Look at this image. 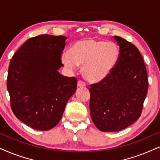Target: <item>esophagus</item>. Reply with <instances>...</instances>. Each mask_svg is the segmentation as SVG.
<instances>
[{
    "mask_svg": "<svg viewBox=\"0 0 160 160\" xmlns=\"http://www.w3.org/2000/svg\"><path fill=\"white\" fill-rule=\"evenodd\" d=\"M86 86V83L84 81H82L81 80H79L78 82V87H84Z\"/></svg>",
    "mask_w": 160,
    "mask_h": 160,
    "instance_id": "obj_1",
    "label": "esophagus"
}]
</instances>
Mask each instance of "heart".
I'll return each mask as SVG.
<instances>
[{
    "instance_id": "heart-1",
    "label": "heart",
    "mask_w": 160,
    "mask_h": 160,
    "mask_svg": "<svg viewBox=\"0 0 160 160\" xmlns=\"http://www.w3.org/2000/svg\"><path fill=\"white\" fill-rule=\"evenodd\" d=\"M119 55L118 47L113 42L83 39L76 42L70 51H64L61 61L71 69L83 65L85 78L91 82H99L114 69Z\"/></svg>"
}]
</instances>
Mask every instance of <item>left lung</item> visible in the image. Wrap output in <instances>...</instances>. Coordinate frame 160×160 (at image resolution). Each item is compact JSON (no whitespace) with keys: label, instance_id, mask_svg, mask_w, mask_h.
Masks as SVG:
<instances>
[{"label":"left lung","instance_id":"1","mask_svg":"<svg viewBox=\"0 0 160 160\" xmlns=\"http://www.w3.org/2000/svg\"><path fill=\"white\" fill-rule=\"evenodd\" d=\"M119 46V58L109 75L91 84V117L97 129L117 132L140 118L148 88V74L138 49L114 36Z\"/></svg>","mask_w":160,"mask_h":160}]
</instances>
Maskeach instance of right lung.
Returning a JSON list of instances; mask_svg holds the SVG:
<instances>
[{"label":"right lung","instance_id":"right-lung-1","mask_svg":"<svg viewBox=\"0 0 160 160\" xmlns=\"http://www.w3.org/2000/svg\"><path fill=\"white\" fill-rule=\"evenodd\" d=\"M67 37L42 34L28 39L10 61L7 89L12 112L37 130L58 124L77 88L75 77L63 76L61 55Z\"/></svg>","mask_w":160,"mask_h":160}]
</instances>
